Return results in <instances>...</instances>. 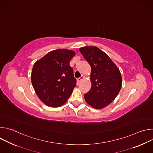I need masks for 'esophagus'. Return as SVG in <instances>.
<instances>
[{
	"label": "esophagus",
	"instance_id": "34e87169",
	"mask_svg": "<svg viewBox=\"0 0 153 153\" xmlns=\"http://www.w3.org/2000/svg\"><path fill=\"white\" fill-rule=\"evenodd\" d=\"M83 78H84L83 76H81L80 77H79V78L77 79V82H80L83 79Z\"/></svg>",
	"mask_w": 153,
	"mask_h": 153
}]
</instances>
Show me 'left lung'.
<instances>
[{"instance_id":"8db88e82","label":"left lung","mask_w":153,"mask_h":153,"mask_svg":"<svg viewBox=\"0 0 153 153\" xmlns=\"http://www.w3.org/2000/svg\"><path fill=\"white\" fill-rule=\"evenodd\" d=\"M80 52L91 68L90 90L84 94L85 101L96 109L111 103L122 87L121 74L115 63L96 47H85Z\"/></svg>"}]
</instances>
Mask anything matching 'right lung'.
Returning <instances> with one entry per match:
<instances>
[{"label": "right lung", "instance_id": "add662e5", "mask_svg": "<svg viewBox=\"0 0 153 153\" xmlns=\"http://www.w3.org/2000/svg\"><path fill=\"white\" fill-rule=\"evenodd\" d=\"M75 54L71 50H56L34 64L32 85L39 99L46 105L60 106L71 96L77 82L70 65Z\"/></svg>", "mask_w": 153, "mask_h": 153}]
</instances>
